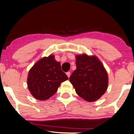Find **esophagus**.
Returning <instances> with one entry per match:
<instances>
[{"instance_id": "1", "label": "esophagus", "mask_w": 134, "mask_h": 134, "mask_svg": "<svg viewBox=\"0 0 134 134\" xmlns=\"http://www.w3.org/2000/svg\"><path fill=\"white\" fill-rule=\"evenodd\" d=\"M66 75H67V76H68V77L69 78V77H70V72H67V73H66Z\"/></svg>"}]
</instances>
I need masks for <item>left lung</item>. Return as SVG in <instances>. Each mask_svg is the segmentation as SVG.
Here are the masks:
<instances>
[{
    "mask_svg": "<svg viewBox=\"0 0 134 134\" xmlns=\"http://www.w3.org/2000/svg\"><path fill=\"white\" fill-rule=\"evenodd\" d=\"M76 69L69 78L76 94L85 100L99 99L107 90L108 74L95 56H76Z\"/></svg>",
    "mask_w": 134,
    "mask_h": 134,
    "instance_id": "8db88e82",
    "label": "left lung"
}]
</instances>
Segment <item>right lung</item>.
<instances>
[{
    "label": "right lung",
    "mask_w": 134,
    "mask_h": 134,
    "mask_svg": "<svg viewBox=\"0 0 134 134\" xmlns=\"http://www.w3.org/2000/svg\"><path fill=\"white\" fill-rule=\"evenodd\" d=\"M68 80L61 70L59 62L54 55L44 57L37 61L29 70L27 86L32 95L40 100H45L54 95L60 83Z\"/></svg>",
    "instance_id": "add662e5"
}]
</instances>
